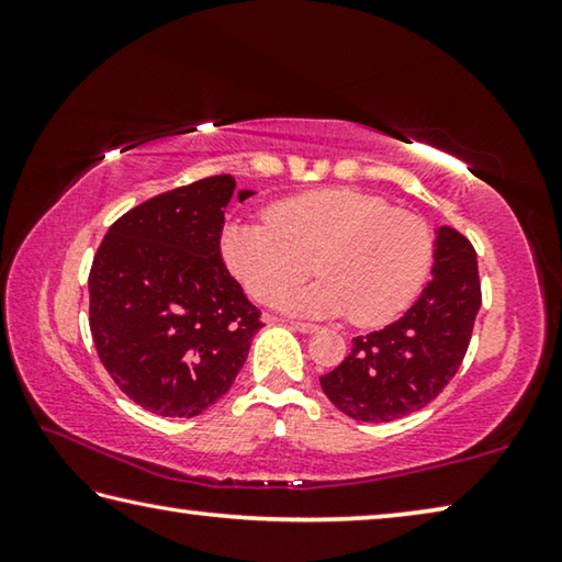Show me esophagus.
Segmentation results:
<instances>
[{"label":"esophagus","instance_id":"esophagus-1","mask_svg":"<svg viewBox=\"0 0 562 562\" xmlns=\"http://www.w3.org/2000/svg\"><path fill=\"white\" fill-rule=\"evenodd\" d=\"M288 325L297 331H304V335H310V331H317V325H312V322H297V319H288Z\"/></svg>","mask_w":562,"mask_h":562}]
</instances>
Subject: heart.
I'll list each match as a JSON object with an SVG mask.
<instances>
[{"instance_id": "1", "label": "heart", "mask_w": 562, "mask_h": 562, "mask_svg": "<svg viewBox=\"0 0 562 562\" xmlns=\"http://www.w3.org/2000/svg\"><path fill=\"white\" fill-rule=\"evenodd\" d=\"M223 260L262 304L312 270L322 280L282 302L312 315H349L359 327L396 319L424 288L434 237L422 215L357 188H319L272 203L265 221L223 231Z\"/></svg>"}]
</instances>
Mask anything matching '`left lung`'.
Wrapping results in <instances>:
<instances>
[{
	"instance_id": "obj_1",
	"label": "left lung",
	"mask_w": 562,
	"mask_h": 562,
	"mask_svg": "<svg viewBox=\"0 0 562 562\" xmlns=\"http://www.w3.org/2000/svg\"><path fill=\"white\" fill-rule=\"evenodd\" d=\"M434 260V278L414 307L351 339L341 364L319 376L329 402L357 422L384 424L418 412L459 372L481 307L479 262L453 227H439Z\"/></svg>"
}]
</instances>
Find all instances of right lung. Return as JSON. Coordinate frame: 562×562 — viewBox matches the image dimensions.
<instances>
[{
  "label": "right lung",
  "mask_w": 562,
  "mask_h": 562,
  "mask_svg": "<svg viewBox=\"0 0 562 562\" xmlns=\"http://www.w3.org/2000/svg\"><path fill=\"white\" fill-rule=\"evenodd\" d=\"M233 176L160 193L109 227L89 272V325L101 364L158 416L213 406L262 327L221 255ZM240 190L237 201L250 198Z\"/></svg>",
  "instance_id": "add662e5"
}]
</instances>
